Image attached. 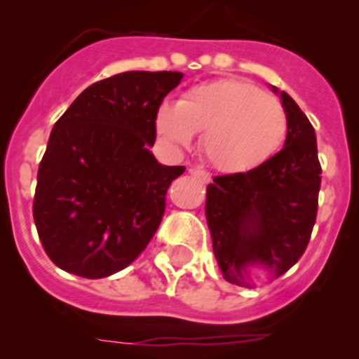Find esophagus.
<instances>
[{
  "mask_svg": "<svg viewBox=\"0 0 359 359\" xmlns=\"http://www.w3.org/2000/svg\"><path fill=\"white\" fill-rule=\"evenodd\" d=\"M189 173L193 177H196V179H200L201 182H208L210 180V173L205 172V170H201V168H189Z\"/></svg>",
  "mask_w": 359,
  "mask_h": 359,
  "instance_id": "obj_1",
  "label": "esophagus"
}]
</instances>
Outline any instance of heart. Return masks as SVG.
<instances>
[{"mask_svg": "<svg viewBox=\"0 0 359 359\" xmlns=\"http://www.w3.org/2000/svg\"><path fill=\"white\" fill-rule=\"evenodd\" d=\"M158 135L182 149L203 132L206 159L220 172L255 168L280 147L287 114L274 97L240 79H217L194 86L177 104L156 111Z\"/></svg>", "mask_w": 359, "mask_h": 359, "instance_id": "b5f03b06", "label": "heart"}]
</instances>
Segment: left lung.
<instances>
[{
    "instance_id": "8db88e82",
    "label": "left lung",
    "mask_w": 359,
    "mask_h": 359,
    "mask_svg": "<svg viewBox=\"0 0 359 359\" xmlns=\"http://www.w3.org/2000/svg\"><path fill=\"white\" fill-rule=\"evenodd\" d=\"M287 114L283 149L245 173L206 187V224L224 280L255 287V273L280 278L300 259L316 222L321 166L316 133L288 93L271 86Z\"/></svg>"
}]
</instances>
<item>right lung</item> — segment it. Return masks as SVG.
I'll return each instance as SVG.
<instances>
[{"label": "right lung", "mask_w": 359, "mask_h": 359, "mask_svg": "<svg viewBox=\"0 0 359 359\" xmlns=\"http://www.w3.org/2000/svg\"><path fill=\"white\" fill-rule=\"evenodd\" d=\"M182 72L128 71L93 83L50 133L36 184V229L55 266L83 278L125 269L147 247L186 166L151 147L156 111Z\"/></svg>", "instance_id": "right-lung-1"}]
</instances>
